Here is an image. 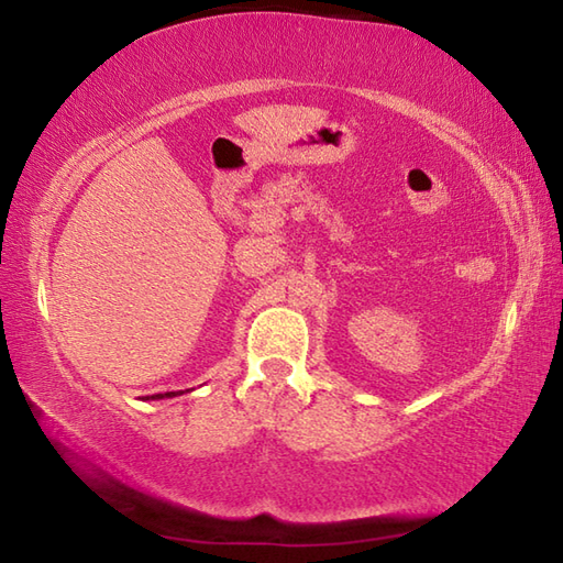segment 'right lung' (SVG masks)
Segmentation results:
<instances>
[{
  "mask_svg": "<svg viewBox=\"0 0 563 563\" xmlns=\"http://www.w3.org/2000/svg\"><path fill=\"white\" fill-rule=\"evenodd\" d=\"M181 390H170V393H158V395H146L144 400H163V398H177Z\"/></svg>",
  "mask_w": 563,
  "mask_h": 563,
  "instance_id": "1",
  "label": "right lung"
}]
</instances>
